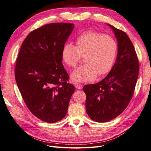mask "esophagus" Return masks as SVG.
<instances>
[{"mask_svg": "<svg viewBox=\"0 0 151 151\" xmlns=\"http://www.w3.org/2000/svg\"><path fill=\"white\" fill-rule=\"evenodd\" d=\"M75 87H76V88L79 89H83V86L79 84H75Z\"/></svg>", "mask_w": 151, "mask_h": 151, "instance_id": "obj_1", "label": "esophagus"}]
</instances>
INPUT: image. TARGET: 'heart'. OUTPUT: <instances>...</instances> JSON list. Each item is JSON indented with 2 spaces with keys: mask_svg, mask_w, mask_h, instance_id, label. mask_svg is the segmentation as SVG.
Wrapping results in <instances>:
<instances>
[{
  "mask_svg": "<svg viewBox=\"0 0 151 151\" xmlns=\"http://www.w3.org/2000/svg\"><path fill=\"white\" fill-rule=\"evenodd\" d=\"M76 46L67 43L63 47L62 59L68 67H75L83 57L84 65L77 68L70 75L74 83H88L97 75H104L111 69L115 62L118 46L111 36L93 31L81 34L76 40Z\"/></svg>",
  "mask_w": 151,
  "mask_h": 151,
  "instance_id": "1",
  "label": "heart"
}]
</instances>
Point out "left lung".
Here are the masks:
<instances>
[{
  "label": "left lung",
  "instance_id": "obj_1",
  "mask_svg": "<svg viewBox=\"0 0 151 151\" xmlns=\"http://www.w3.org/2000/svg\"><path fill=\"white\" fill-rule=\"evenodd\" d=\"M118 42L116 62L101 81L84 86L86 109L91 119L106 122L120 115L133 96L139 70V63L128 35L112 25Z\"/></svg>",
  "mask_w": 151,
  "mask_h": 151
}]
</instances>
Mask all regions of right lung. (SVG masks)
<instances>
[{"label": "right lung", "mask_w": 151, "mask_h": 151, "mask_svg": "<svg viewBox=\"0 0 151 151\" xmlns=\"http://www.w3.org/2000/svg\"><path fill=\"white\" fill-rule=\"evenodd\" d=\"M74 24H45L26 36L18 54L15 78L24 101L33 115L47 123L66 115L74 86L62 63L63 47Z\"/></svg>", "instance_id": "obj_1"}]
</instances>
